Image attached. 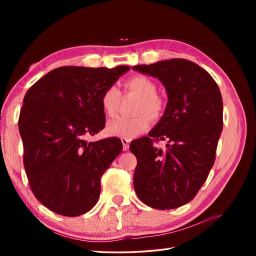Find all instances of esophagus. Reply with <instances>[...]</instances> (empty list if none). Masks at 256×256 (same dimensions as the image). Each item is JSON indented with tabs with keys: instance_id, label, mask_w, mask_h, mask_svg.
Returning <instances> with one entry per match:
<instances>
[{
	"instance_id": "1",
	"label": "esophagus",
	"mask_w": 256,
	"mask_h": 256,
	"mask_svg": "<svg viewBox=\"0 0 256 256\" xmlns=\"http://www.w3.org/2000/svg\"><path fill=\"white\" fill-rule=\"evenodd\" d=\"M122 150H129L130 140H128V138H122Z\"/></svg>"
}]
</instances>
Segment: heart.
<instances>
[{"mask_svg": "<svg viewBox=\"0 0 256 256\" xmlns=\"http://www.w3.org/2000/svg\"><path fill=\"white\" fill-rule=\"evenodd\" d=\"M124 85L127 92L140 96L134 110L138 115L134 118L122 116L113 120L106 125V131L111 136L132 138L148 128L150 124L149 114L154 120L160 118L164 112V102L157 96L156 85L145 76H131ZM120 102V92L114 85L108 86L100 97L102 109L109 118H114L118 114ZM147 114H149L147 116Z\"/></svg>", "mask_w": 256, "mask_h": 256, "instance_id": "obj_1", "label": "heart"}]
</instances>
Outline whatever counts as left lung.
<instances>
[{
	"instance_id": "obj_1",
	"label": "left lung",
	"mask_w": 256,
	"mask_h": 256,
	"mask_svg": "<svg viewBox=\"0 0 256 256\" xmlns=\"http://www.w3.org/2000/svg\"><path fill=\"white\" fill-rule=\"evenodd\" d=\"M134 70L157 78L166 90L164 114L148 134L130 143L138 160L134 186L150 207L174 209L189 203L212 168L223 127V102L218 85L191 60L173 58ZM166 140V151L152 138Z\"/></svg>"
}]
</instances>
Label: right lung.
Masks as SVG:
<instances>
[{"mask_svg":"<svg viewBox=\"0 0 256 256\" xmlns=\"http://www.w3.org/2000/svg\"><path fill=\"white\" fill-rule=\"evenodd\" d=\"M129 69L60 67L26 94L19 118L23 164L34 196L50 210L76 216L98 202L100 178L122 145L118 138H84L104 129L100 97Z\"/></svg>","mask_w":256,"mask_h":256,"instance_id":"1","label":"right lung"}]
</instances>
